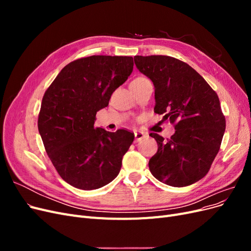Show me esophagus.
I'll return each instance as SVG.
<instances>
[{"label": "esophagus", "instance_id": "obj_1", "mask_svg": "<svg viewBox=\"0 0 251 251\" xmlns=\"http://www.w3.org/2000/svg\"><path fill=\"white\" fill-rule=\"evenodd\" d=\"M134 135H135V141L136 142H138V141H140L141 139L146 137V134H144L143 132H140V131H136L134 133Z\"/></svg>", "mask_w": 251, "mask_h": 251}]
</instances>
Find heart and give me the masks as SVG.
<instances>
[{
	"mask_svg": "<svg viewBox=\"0 0 251 251\" xmlns=\"http://www.w3.org/2000/svg\"><path fill=\"white\" fill-rule=\"evenodd\" d=\"M141 79H144V77H138V78H136V79H134L132 82H134V81H138V80H141Z\"/></svg>",
	"mask_w": 251,
	"mask_h": 251,
	"instance_id": "1",
	"label": "heart"
}]
</instances>
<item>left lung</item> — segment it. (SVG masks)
Masks as SVG:
<instances>
[{"label": "left lung", "mask_w": 251, "mask_h": 251, "mask_svg": "<svg viewBox=\"0 0 251 251\" xmlns=\"http://www.w3.org/2000/svg\"><path fill=\"white\" fill-rule=\"evenodd\" d=\"M137 69L155 87V113L175 126L171 138L151 133L158 143L150 159L153 176L182 187L206 175L221 147L226 121L217 93L195 69L175 57H134Z\"/></svg>", "instance_id": "obj_1"}]
</instances>
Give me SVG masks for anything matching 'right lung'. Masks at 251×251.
Returning a JSON list of instances; mask_svg holds the SVG:
<instances>
[{
  "instance_id": "right-lung-1",
  "label": "right lung",
  "mask_w": 251,
  "mask_h": 251,
  "mask_svg": "<svg viewBox=\"0 0 251 251\" xmlns=\"http://www.w3.org/2000/svg\"><path fill=\"white\" fill-rule=\"evenodd\" d=\"M133 66L132 56L81 57L65 66L45 92L39 132L52 164L70 185L91 191L118 176L134 133L95 127V116Z\"/></svg>"
}]
</instances>
